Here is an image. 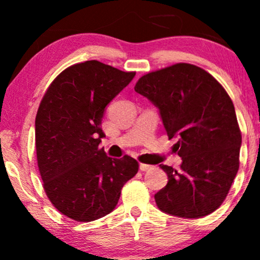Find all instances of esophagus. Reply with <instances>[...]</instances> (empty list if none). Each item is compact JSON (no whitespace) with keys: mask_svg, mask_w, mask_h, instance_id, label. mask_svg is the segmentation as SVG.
Wrapping results in <instances>:
<instances>
[{"mask_svg":"<svg viewBox=\"0 0 260 260\" xmlns=\"http://www.w3.org/2000/svg\"><path fill=\"white\" fill-rule=\"evenodd\" d=\"M151 166L148 165V164H140L139 165V170L140 171H148V170H150Z\"/></svg>","mask_w":260,"mask_h":260,"instance_id":"34e87169","label":"esophagus"}]
</instances>
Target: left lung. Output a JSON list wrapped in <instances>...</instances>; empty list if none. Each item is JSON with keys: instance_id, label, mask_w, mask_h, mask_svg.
<instances>
[{"instance_id": "left-lung-1", "label": "left lung", "mask_w": 260, "mask_h": 260, "mask_svg": "<svg viewBox=\"0 0 260 260\" xmlns=\"http://www.w3.org/2000/svg\"><path fill=\"white\" fill-rule=\"evenodd\" d=\"M134 90L159 109L169 138H178L181 170L160 165L169 181L155 194L157 207L186 219L215 211L237 175L242 144L228 92L207 71L189 63L145 74Z\"/></svg>"}]
</instances>
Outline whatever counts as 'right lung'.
<instances>
[{
    "label": "right lung",
    "instance_id": "add662e5",
    "mask_svg": "<svg viewBox=\"0 0 260 260\" xmlns=\"http://www.w3.org/2000/svg\"><path fill=\"white\" fill-rule=\"evenodd\" d=\"M134 76L85 61L58 74L41 100L35 118L39 171L47 198L70 219L88 222L111 213L122 187L138 172L136 159L110 157L99 148L105 107Z\"/></svg>",
    "mask_w": 260,
    "mask_h": 260
}]
</instances>
